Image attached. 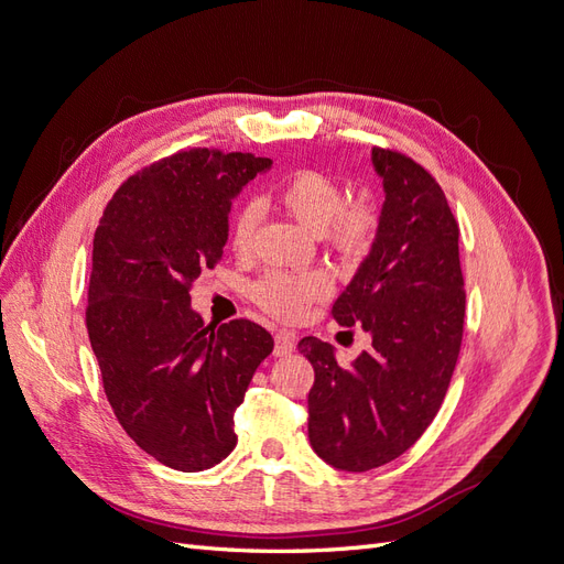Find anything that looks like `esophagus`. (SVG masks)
Listing matches in <instances>:
<instances>
[{"label":"esophagus","instance_id":"1","mask_svg":"<svg viewBox=\"0 0 564 564\" xmlns=\"http://www.w3.org/2000/svg\"><path fill=\"white\" fill-rule=\"evenodd\" d=\"M294 348H296L294 334H289V332H278V334H275V355H278V357L292 355Z\"/></svg>","mask_w":564,"mask_h":564}]
</instances>
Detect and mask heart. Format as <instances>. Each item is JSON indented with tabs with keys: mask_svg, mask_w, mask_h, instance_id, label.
Masks as SVG:
<instances>
[{
	"mask_svg": "<svg viewBox=\"0 0 564 564\" xmlns=\"http://www.w3.org/2000/svg\"><path fill=\"white\" fill-rule=\"evenodd\" d=\"M280 207L292 214L303 228L322 235L340 259L352 261L365 256L379 230V209L367 197L346 202V191L329 174L301 169L289 174L275 191ZM259 212L253 204L237 209L230 220V245L237 253L253 247ZM327 294V282L315 272L272 270L253 284V299L282 319L299 317L311 303Z\"/></svg>",
	"mask_w": 564,
	"mask_h": 564,
	"instance_id": "heart-1",
	"label": "heart"
}]
</instances>
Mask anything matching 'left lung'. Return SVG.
Returning <instances> with one entry per match:
<instances>
[{"label":"left lung","mask_w":564,"mask_h":564,"mask_svg":"<svg viewBox=\"0 0 564 564\" xmlns=\"http://www.w3.org/2000/svg\"><path fill=\"white\" fill-rule=\"evenodd\" d=\"M371 162L386 191L377 240L332 308L340 327L360 324L371 346L340 367L329 344L299 340L315 369L311 445L350 473L390 464L433 423L466 315L458 224L442 187L398 150L373 148Z\"/></svg>","instance_id":"left-lung-1"}]
</instances>
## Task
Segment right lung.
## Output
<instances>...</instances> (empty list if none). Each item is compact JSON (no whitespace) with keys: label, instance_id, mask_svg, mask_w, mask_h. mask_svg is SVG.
<instances>
[{"label":"right lung","instance_id":"right-lung-1","mask_svg":"<svg viewBox=\"0 0 564 564\" xmlns=\"http://www.w3.org/2000/svg\"><path fill=\"white\" fill-rule=\"evenodd\" d=\"M270 166L181 150L119 185L94 235L87 329L108 402L174 470H207L235 449V409L275 346L261 324L214 327L191 308L193 282L224 256L232 197Z\"/></svg>","mask_w":564,"mask_h":564}]
</instances>
